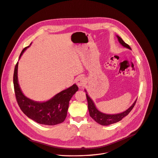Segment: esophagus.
<instances>
[{
    "mask_svg": "<svg viewBox=\"0 0 158 158\" xmlns=\"http://www.w3.org/2000/svg\"><path fill=\"white\" fill-rule=\"evenodd\" d=\"M76 83L79 88H81L83 86H84V85L85 84L86 80L85 79V78L82 77H79L76 80Z\"/></svg>",
    "mask_w": 158,
    "mask_h": 158,
    "instance_id": "1",
    "label": "esophagus"
}]
</instances>
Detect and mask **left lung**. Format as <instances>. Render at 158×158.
<instances>
[{"label":"left lung","instance_id":"1","mask_svg":"<svg viewBox=\"0 0 158 158\" xmlns=\"http://www.w3.org/2000/svg\"><path fill=\"white\" fill-rule=\"evenodd\" d=\"M116 37L118 38L119 43L123 46L124 47L128 48L130 50H131V48L127 44L121 37H119L118 35H116ZM85 91L86 92V96H87V99L88 102V108H89V114L90 116H91L92 118H93L97 123L103 125V126H107L110 125L115 123L118 122V121H121L124 117H125L127 115L129 114V113L131 111L133 107H134L137 99L135 101V102L132 104V105L126 111L118 113V114H106L104 113L101 111H100L98 108L96 107L94 101L92 99L90 98L89 95L87 94V90L85 89Z\"/></svg>","mask_w":158,"mask_h":158}]
</instances>
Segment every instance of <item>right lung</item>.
<instances>
[{"mask_svg":"<svg viewBox=\"0 0 158 158\" xmlns=\"http://www.w3.org/2000/svg\"><path fill=\"white\" fill-rule=\"evenodd\" d=\"M31 44L29 46L23 48L19 60L27 48L31 45ZM18 62L15 68L13 83L16 100L23 113L29 118L42 125H55L63 123L67 116L69 101L78 90L77 85L73 84L47 101H35L28 98L21 91L18 83Z\"/></svg>","mask_w":158,"mask_h":158,"instance_id":"right-lung-1","label":"right lung"}]
</instances>
